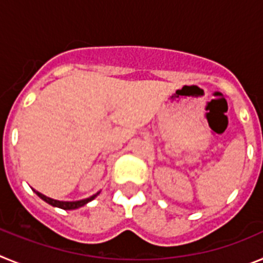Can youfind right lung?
<instances>
[{"label": "right lung", "mask_w": 263, "mask_h": 263, "mask_svg": "<svg viewBox=\"0 0 263 263\" xmlns=\"http://www.w3.org/2000/svg\"><path fill=\"white\" fill-rule=\"evenodd\" d=\"M34 192H35V194L41 197L42 200H45L46 203H48L50 205H52V206L62 208V210H76V208H80V206L85 205L87 203H89V201L93 200L95 197L100 194V192H97V194H95L93 196L88 197V199H83V200H78V201H60V200H53V199H51V197L45 196V195L41 194V192H38V191H35V190H34Z\"/></svg>", "instance_id": "obj_1"}]
</instances>
